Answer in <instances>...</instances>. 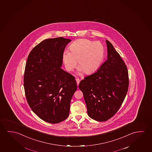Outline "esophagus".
<instances>
[{
    "label": "esophagus",
    "mask_w": 152,
    "mask_h": 152,
    "mask_svg": "<svg viewBox=\"0 0 152 152\" xmlns=\"http://www.w3.org/2000/svg\"><path fill=\"white\" fill-rule=\"evenodd\" d=\"M76 82H77V86H78V85L80 84V79H78V78H76Z\"/></svg>",
    "instance_id": "34e87169"
}]
</instances>
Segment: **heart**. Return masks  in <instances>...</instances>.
Wrapping results in <instances>:
<instances>
[{"mask_svg": "<svg viewBox=\"0 0 152 152\" xmlns=\"http://www.w3.org/2000/svg\"><path fill=\"white\" fill-rule=\"evenodd\" d=\"M69 51L63 54V61L66 70L72 71L77 65L79 71L90 74L96 72L103 61L104 49L99 42H93L86 39H79L72 42Z\"/></svg>", "mask_w": 152, "mask_h": 152, "instance_id": "heart-1", "label": "heart"}]
</instances>
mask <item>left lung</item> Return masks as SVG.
Listing matches in <instances>:
<instances>
[{
    "label": "left lung",
    "mask_w": 152,
    "mask_h": 152,
    "mask_svg": "<svg viewBox=\"0 0 152 152\" xmlns=\"http://www.w3.org/2000/svg\"><path fill=\"white\" fill-rule=\"evenodd\" d=\"M106 42L107 59L96 72L85 77L79 84L88 115L99 121H106L117 113L129 88L126 65L113 45L107 40Z\"/></svg>",
    "instance_id": "left-lung-1"
}]
</instances>
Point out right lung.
Returning a JSON list of instances; mask_svg holds the SVG:
<instances>
[{
	"label": "right lung",
	"mask_w": 152,
	"mask_h": 152,
	"mask_svg": "<svg viewBox=\"0 0 152 152\" xmlns=\"http://www.w3.org/2000/svg\"><path fill=\"white\" fill-rule=\"evenodd\" d=\"M70 42L63 37L44 40L31 50L26 63L23 86L27 102L40 118L51 124L67 118L77 89L74 77L61 68Z\"/></svg>",
	"instance_id": "right-lung-1"
}]
</instances>
